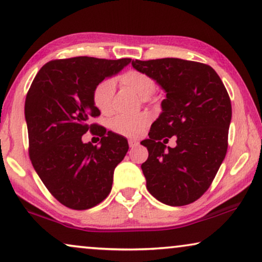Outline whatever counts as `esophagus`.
<instances>
[{
    "instance_id": "obj_1",
    "label": "esophagus",
    "mask_w": 262,
    "mask_h": 262,
    "mask_svg": "<svg viewBox=\"0 0 262 262\" xmlns=\"http://www.w3.org/2000/svg\"><path fill=\"white\" fill-rule=\"evenodd\" d=\"M128 145H130V148H136L139 145V142L136 139H128Z\"/></svg>"
}]
</instances>
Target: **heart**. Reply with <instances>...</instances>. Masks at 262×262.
I'll return each instance as SVG.
<instances>
[{"label": "heart", "instance_id": "1", "mask_svg": "<svg viewBox=\"0 0 262 262\" xmlns=\"http://www.w3.org/2000/svg\"><path fill=\"white\" fill-rule=\"evenodd\" d=\"M119 82L124 87L130 88L139 98L146 100L156 91V82L150 75L138 70H128L119 76ZM114 96V83L111 80H103L96 85L93 93V102L103 114L112 112ZM151 121L149 113L137 116H118L111 120V128L124 137L135 138L141 136Z\"/></svg>", "mask_w": 262, "mask_h": 262}]
</instances>
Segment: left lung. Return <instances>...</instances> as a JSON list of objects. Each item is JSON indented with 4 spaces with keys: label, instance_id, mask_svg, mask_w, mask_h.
I'll return each mask as SVG.
<instances>
[{
    "label": "left lung",
    "instance_id": "1",
    "mask_svg": "<svg viewBox=\"0 0 262 262\" xmlns=\"http://www.w3.org/2000/svg\"><path fill=\"white\" fill-rule=\"evenodd\" d=\"M164 91L162 113L151 125L142 164L146 188L170 206L188 205L212 184L228 150L231 102L221 77L207 64L180 58L132 60ZM174 136L175 148L164 144Z\"/></svg>",
    "mask_w": 262,
    "mask_h": 262
}]
</instances>
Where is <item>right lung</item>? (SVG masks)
Listing matches in <instances>:
<instances>
[{"instance_id": "obj_1", "label": "right lung", "mask_w": 262, "mask_h": 262, "mask_svg": "<svg viewBox=\"0 0 262 262\" xmlns=\"http://www.w3.org/2000/svg\"><path fill=\"white\" fill-rule=\"evenodd\" d=\"M131 62L74 57L53 59L35 75L25 101L28 154L49 192L64 206L87 210L106 199L114 168L128 150L127 141L98 124L93 102L96 85ZM89 130L102 137L98 147L81 142Z\"/></svg>"}]
</instances>
